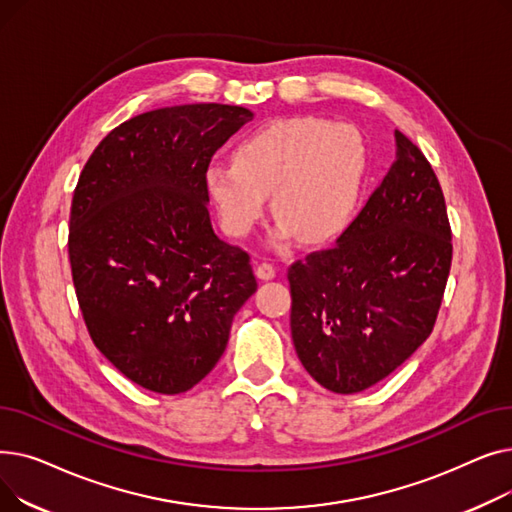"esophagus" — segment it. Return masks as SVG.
<instances>
[{"mask_svg": "<svg viewBox=\"0 0 512 512\" xmlns=\"http://www.w3.org/2000/svg\"><path fill=\"white\" fill-rule=\"evenodd\" d=\"M255 274L259 280H272L276 276V267L272 263H259Z\"/></svg>", "mask_w": 512, "mask_h": 512, "instance_id": "34e87169", "label": "esophagus"}]
</instances>
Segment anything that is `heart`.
Wrapping results in <instances>:
<instances>
[{
	"instance_id": "1",
	"label": "heart",
	"mask_w": 512,
	"mask_h": 512,
	"mask_svg": "<svg viewBox=\"0 0 512 512\" xmlns=\"http://www.w3.org/2000/svg\"><path fill=\"white\" fill-rule=\"evenodd\" d=\"M367 174L369 149L357 126L299 116L253 130L234 161H211L205 186L230 236L251 234L272 195L276 242L299 236L317 245L351 226Z\"/></svg>"
}]
</instances>
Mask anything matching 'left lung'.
<instances>
[{"label":"left lung","instance_id":"1","mask_svg":"<svg viewBox=\"0 0 512 512\" xmlns=\"http://www.w3.org/2000/svg\"><path fill=\"white\" fill-rule=\"evenodd\" d=\"M396 159L336 245L288 267L290 332L311 378L355 394L405 363L432 334L452 242L440 182L394 130Z\"/></svg>","mask_w":512,"mask_h":512}]
</instances>
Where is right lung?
Here are the masks:
<instances>
[{"label":"right lung","instance_id":"right-lung-1","mask_svg":"<svg viewBox=\"0 0 512 512\" xmlns=\"http://www.w3.org/2000/svg\"><path fill=\"white\" fill-rule=\"evenodd\" d=\"M249 120L247 107L222 103L134 116L97 145L74 188L80 311L101 355L145 390L197 386L257 290L249 255L213 232L205 186L213 153Z\"/></svg>","mask_w":512,"mask_h":512}]
</instances>
